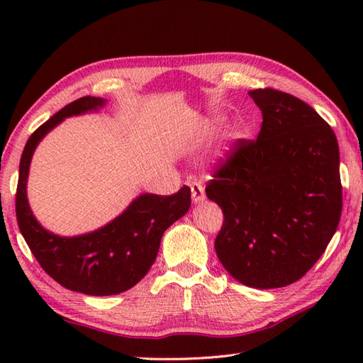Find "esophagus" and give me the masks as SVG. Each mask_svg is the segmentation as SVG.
I'll return each mask as SVG.
<instances>
[{"label": "esophagus", "instance_id": "34e87169", "mask_svg": "<svg viewBox=\"0 0 363 363\" xmlns=\"http://www.w3.org/2000/svg\"><path fill=\"white\" fill-rule=\"evenodd\" d=\"M190 191H191V201H194L195 204L203 203L206 199V191H204L203 184L191 182L190 184Z\"/></svg>", "mask_w": 363, "mask_h": 363}]
</instances>
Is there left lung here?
I'll use <instances>...</instances> for the list:
<instances>
[{
	"label": "left lung",
	"mask_w": 363,
	"mask_h": 363,
	"mask_svg": "<svg viewBox=\"0 0 363 363\" xmlns=\"http://www.w3.org/2000/svg\"><path fill=\"white\" fill-rule=\"evenodd\" d=\"M262 112L257 140H238L206 187L225 223L215 251L252 289L301 279L325 252L342 215L340 152L334 130L299 98L251 90Z\"/></svg>",
	"instance_id": "obj_1"
}]
</instances>
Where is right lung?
<instances>
[{"label":"right lung","mask_w":363,"mask_h":363,"mask_svg":"<svg viewBox=\"0 0 363 363\" xmlns=\"http://www.w3.org/2000/svg\"><path fill=\"white\" fill-rule=\"evenodd\" d=\"M104 106L103 98L82 96L34 130L21 154L15 196L20 233L40 267L62 287L91 296L118 295L142 281L157 257L162 235L191 204L187 186L169 196L142 194L111 223L74 237L52 234L37 221L26 194L37 145L65 118L98 112Z\"/></svg>","instance_id":"1"}]
</instances>
